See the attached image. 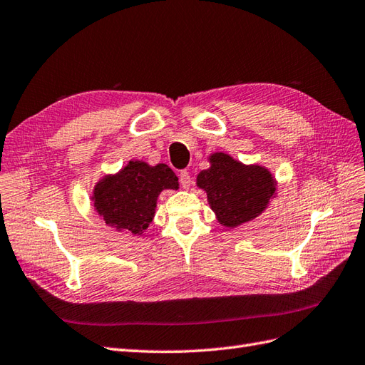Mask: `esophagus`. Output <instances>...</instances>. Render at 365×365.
Returning a JSON list of instances; mask_svg holds the SVG:
<instances>
[{"instance_id":"obj_1","label":"esophagus","mask_w":365,"mask_h":365,"mask_svg":"<svg viewBox=\"0 0 365 365\" xmlns=\"http://www.w3.org/2000/svg\"><path fill=\"white\" fill-rule=\"evenodd\" d=\"M180 185H182V188H185V190H188L191 186V175L186 170L180 171Z\"/></svg>"}]
</instances>
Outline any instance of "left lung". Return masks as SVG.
Returning <instances> with one entry per match:
<instances>
[{"label":"left lung","instance_id":"1","mask_svg":"<svg viewBox=\"0 0 365 365\" xmlns=\"http://www.w3.org/2000/svg\"><path fill=\"white\" fill-rule=\"evenodd\" d=\"M211 166L197 175V186L222 226L237 227L257 218L275 197L277 180L259 165H245L229 154L210 155Z\"/></svg>","mask_w":365,"mask_h":365}]
</instances>
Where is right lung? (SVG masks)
<instances>
[{
  "label": "right lung",
  "mask_w": 365,
  "mask_h": 365,
  "mask_svg": "<svg viewBox=\"0 0 365 365\" xmlns=\"http://www.w3.org/2000/svg\"><path fill=\"white\" fill-rule=\"evenodd\" d=\"M165 190H179V179L168 165L130 160L119 173L102 177L91 200L106 225L119 232L142 235L153 222L158 197Z\"/></svg>",
  "instance_id": "obj_1"
}]
</instances>
